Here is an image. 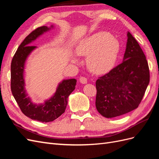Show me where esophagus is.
<instances>
[{
    "label": "esophagus",
    "instance_id": "34e87169",
    "mask_svg": "<svg viewBox=\"0 0 159 159\" xmlns=\"http://www.w3.org/2000/svg\"><path fill=\"white\" fill-rule=\"evenodd\" d=\"M80 83H81V84H87V82H88V79L86 78L85 77H80Z\"/></svg>",
    "mask_w": 159,
    "mask_h": 159
}]
</instances>
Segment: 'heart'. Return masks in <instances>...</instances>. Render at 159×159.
I'll return each instance as SVG.
<instances>
[{
  "label": "heart",
  "mask_w": 159,
  "mask_h": 159,
  "mask_svg": "<svg viewBox=\"0 0 159 159\" xmlns=\"http://www.w3.org/2000/svg\"><path fill=\"white\" fill-rule=\"evenodd\" d=\"M119 50L118 41L107 32H98L81 40L75 52L79 56H88L89 69L96 74H103L111 70L117 61ZM73 61L77 58L73 57Z\"/></svg>",
  "instance_id": "b5f03b06"
}]
</instances>
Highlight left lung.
<instances>
[{"mask_svg": "<svg viewBox=\"0 0 159 159\" xmlns=\"http://www.w3.org/2000/svg\"><path fill=\"white\" fill-rule=\"evenodd\" d=\"M150 81L145 55L129 32L121 64L96 81L95 106L106 118L127 113L138 107Z\"/></svg>", "mask_w": 159, "mask_h": 159, "instance_id": "left-lung-1", "label": "left lung"}]
</instances>
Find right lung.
Listing matches in <instances>:
<instances>
[{
	"mask_svg": "<svg viewBox=\"0 0 159 159\" xmlns=\"http://www.w3.org/2000/svg\"><path fill=\"white\" fill-rule=\"evenodd\" d=\"M54 27L41 26L32 31L28 35L19 46L11 62V91L22 112L26 116L33 120L48 123L53 121L65 112L68 104V98L75 88V79L64 80L57 86L54 95L44 103H34L28 97L25 89L24 79L25 65L28 56L36 48V46H29L31 42L44 32Z\"/></svg>",
	"mask_w": 159,
	"mask_h": 159,
	"instance_id": "right-lung-1",
	"label": "right lung"
}]
</instances>
